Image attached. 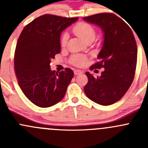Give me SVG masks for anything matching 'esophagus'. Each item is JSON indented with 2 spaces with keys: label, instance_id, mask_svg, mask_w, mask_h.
Returning <instances> with one entry per match:
<instances>
[{
  "label": "esophagus",
  "instance_id": "obj_1",
  "mask_svg": "<svg viewBox=\"0 0 148 148\" xmlns=\"http://www.w3.org/2000/svg\"><path fill=\"white\" fill-rule=\"evenodd\" d=\"M74 74H75V75H79V74H82L83 71H82V70L77 69V70H74Z\"/></svg>",
  "mask_w": 148,
  "mask_h": 148
}]
</instances>
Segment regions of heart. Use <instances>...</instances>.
Returning <instances> with one entry per match:
<instances>
[{"instance_id":"b5f03b06","label":"heart","mask_w":148,"mask_h":148,"mask_svg":"<svg viewBox=\"0 0 148 148\" xmlns=\"http://www.w3.org/2000/svg\"><path fill=\"white\" fill-rule=\"evenodd\" d=\"M73 31L84 41H86L89 39L94 40L95 38V31L94 28L89 23H84V22H80L76 24L73 27ZM68 39L69 34L67 33H64L61 38L62 45L63 46H65ZM71 62L73 64L81 66L86 64L87 62V59L86 56L83 55H75L71 58Z\"/></svg>"}]
</instances>
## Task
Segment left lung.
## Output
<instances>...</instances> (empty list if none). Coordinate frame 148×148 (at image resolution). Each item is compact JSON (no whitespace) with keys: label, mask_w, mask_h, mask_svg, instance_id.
I'll return each mask as SVG.
<instances>
[{"label":"left lung","mask_w":148,"mask_h":148,"mask_svg":"<svg viewBox=\"0 0 148 148\" xmlns=\"http://www.w3.org/2000/svg\"><path fill=\"white\" fill-rule=\"evenodd\" d=\"M83 20L102 29L104 41L98 62L90 69H104L97 77L86 71L88 82L84 90L97 104L110 105L120 100L133 81L138 57L136 41L130 26L113 13H99Z\"/></svg>","instance_id":"obj_1"}]
</instances>
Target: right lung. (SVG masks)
Masks as SVG:
<instances>
[{
  "label": "right lung",
  "mask_w": 148,
  "mask_h": 148,
  "mask_svg": "<svg viewBox=\"0 0 148 148\" xmlns=\"http://www.w3.org/2000/svg\"><path fill=\"white\" fill-rule=\"evenodd\" d=\"M78 20L43 15L25 26L16 44L14 66L18 84L26 97L36 106L49 107L64 97L74 72L52 71L51 60L61 51L64 30Z\"/></svg>",
  "instance_id": "1"
}]
</instances>
